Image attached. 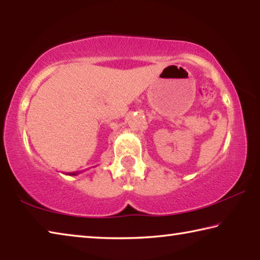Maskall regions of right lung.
Returning <instances> with one entry per match:
<instances>
[{"label": "right lung", "instance_id": "obj_1", "mask_svg": "<svg viewBox=\"0 0 260 260\" xmlns=\"http://www.w3.org/2000/svg\"><path fill=\"white\" fill-rule=\"evenodd\" d=\"M69 175H77V174H79L78 172H72V173H68Z\"/></svg>", "mask_w": 260, "mask_h": 260}]
</instances>
